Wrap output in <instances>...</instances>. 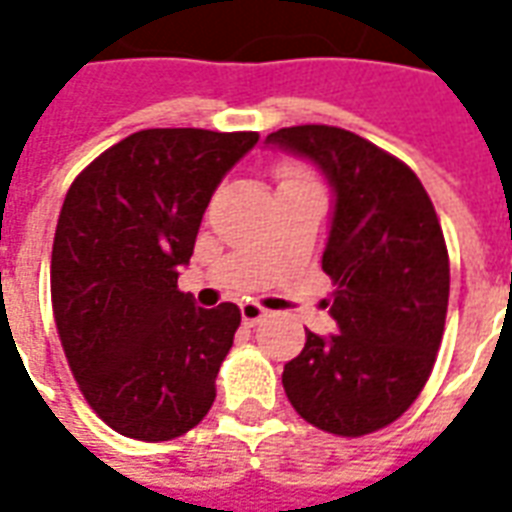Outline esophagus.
<instances>
[{
	"label": "esophagus",
	"instance_id": "obj_1",
	"mask_svg": "<svg viewBox=\"0 0 512 512\" xmlns=\"http://www.w3.org/2000/svg\"><path fill=\"white\" fill-rule=\"evenodd\" d=\"M241 318L246 326H257L260 321H266L268 310H263L260 304H241Z\"/></svg>",
	"mask_w": 512,
	"mask_h": 512
}]
</instances>
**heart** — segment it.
Listing matches in <instances>:
<instances>
[{
    "label": "heart",
    "mask_w": 512,
    "mask_h": 512,
    "mask_svg": "<svg viewBox=\"0 0 512 512\" xmlns=\"http://www.w3.org/2000/svg\"><path fill=\"white\" fill-rule=\"evenodd\" d=\"M279 178H282V183H299V180H304V175L301 172H296V169H279Z\"/></svg>",
    "instance_id": "heart-1"
}]
</instances>
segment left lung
Here are the masks:
<instances>
[{
    "label": "left lung",
    "instance_id": "obj_1",
    "mask_svg": "<svg viewBox=\"0 0 512 512\" xmlns=\"http://www.w3.org/2000/svg\"><path fill=\"white\" fill-rule=\"evenodd\" d=\"M266 147L312 161L334 194L321 266L340 332H307L285 395L337 436L386 428L422 392L444 334L450 260L433 202L403 161L345 128H279Z\"/></svg>",
    "mask_w": 512,
    "mask_h": 512
}]
</instances>
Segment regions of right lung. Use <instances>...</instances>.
<instances>
[{
    "label": "right lung",
    "instance_id": "right-lung-1",
    "mask_svg": "<svg viewBox=\"0 0 512 512\" xmlns=\"http://www.w3.org/2000/svg\"><path fill=\"white\" fill-rule=\"evenodd\" d=\"M260 134L147 128L109 147L62 202L51 304L73 376L109 428L167 441L200 422L241 310L180 293L202 213Z\"/></svg>",
    "mask_w": 512,
    "mask_h": 512
}]
</instances>
